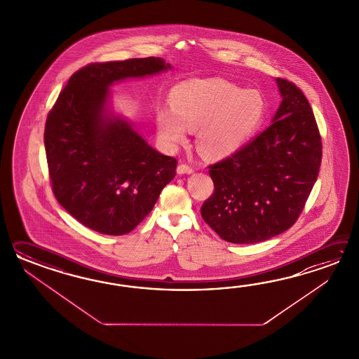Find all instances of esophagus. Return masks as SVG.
Instances as JSON below:
<instances>
[{"label":"esophagus","mask_w":359,"mask_h":359,"mask_svg":"<svg viewBox=\"0 0 359 359\" xmlns=\"http://www.w3.org/2000/svg\"><path fill=\"white\" fill-rule=\"evenodd\" d=\"M177 173L178 175H191V173H194V168L187 164H180L177 168Z\"/></svg>","instance_id":"esophagus-1"}]
</instances>
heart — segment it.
<instances>
[{
  "mask_svg": "<svg viewBox=\"0 0 359 359\" xmlns=\"http://www.w3.org/2000/svg\"><path fill=\"white\" fill-rule=\"evenodd\" d=\"M170 107H161L155 122L161 142L183 144L187 132H198V147L212 159L236 153L264 121L267 105L257 90H243L221 78H192L173 87Z\"/></svg>",
  "mask_w": 359,
  "mask_h": 359,
  "instance_id": "b5f03b06",
  "label": "heart"
}]
</instances>
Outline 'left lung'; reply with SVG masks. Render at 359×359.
<instances>
[{
    "instance_id": "8db88e82",
    "label": "left lung",
    "mask_w": 359,
    "mask_h": 359,
    "mask_svg": "<svg viewBox=\"0 0 359 359\" xmlns=\"http://www.w3.org/2000/svg\"><path fill=\"white\" fill-rule=\"evenodd\" d=\"M276 82L283 101L273 123L209 167L214 191L201 217L232 244H255L290 229L320 172L322 142L312 107L292 82Z\"/></svg>"
}]
</instances>
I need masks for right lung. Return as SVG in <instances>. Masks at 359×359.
Instances as JSON below:
<instances>
[{
	"label": "right lung",
	"instance_id": "obj_1",
	"mask_svg": "<svg viewBox=\"0 0 359 359\" xmlns=\"http://www.w3.org/2000/svg\"><path fill=\"white\" fill-rule=\"evenodd\" d=\"M172 69L161 57L93 62L69 78L45 127L55 198L72 217L104 235L136 229L176 176L177 161L147 145L107 110L109 87Z\"/></svg>",
	"mask_w": 359,
	"mask_h": 359
}]
</instances>
